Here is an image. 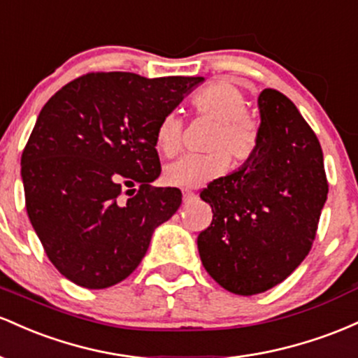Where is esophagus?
Returning a JSON list of instances; mask_svg holds the SVG:
<instances>
[{
	"instance_id": "34e87169",
	"label": "esophagus",
	"mask_w": 358,
	"mask_h": 358,
	"mask_svg": "<svg viewBox=\"0 0 358 358\" xmlns=\"http://www.w3.org/2000/svg\"><path fill=\"white\" fill-rule=\"evenodd\" d=\"M192 199H196V192L189 191V189H184L182 191V201H184V203H191Z\"/></svg>"
}]
</instances>
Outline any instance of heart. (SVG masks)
I'll return each mask as SVG.
<instances>
[{
    "mask_svg": "<svg viewBox=\"0 0 358 358\" xmlns=\"http://www.w3.org/2000/svg\"><path fill=\"white\" fill-rule=\"evenodd\" d=\"M192 110L215 120V128L208 138L206 154L184 155L164 169V180L169 186L192 189L218 178L233 166H242L255 155L259 147V127L245 111L247 98L230 79H218L206 84L191 98ZM182 118L171 111L159 120L154 130V145L164 157H172L182 145Z\"/></svg>",
    "mask_w": 358,
    "mask_h": 358,
    "instance_id": "b5f03b06",
    "label": "heart"
}]
</instances>
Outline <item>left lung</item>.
Listing matches in <instances>:
<instances>
[{
  "instance_id": "1",
  "label": "left lung",
  "mask_w": 358,
  "mask_h": 358,
  "mask_svg": "<svg viewBox=\"0 0 358 358\" xmlns=\"http://www.w3.org/2000/svg\"><path fill=\"white\" fill-rule=\"evenodd\" d=\"M259 110L254 157L199 194L213 210L198 236L201 262L240 296L266 292L306 259L328 194L321 145L294 103L264 90Z\"/></svg>"
}]
</instances>
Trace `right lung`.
Returning <instances> with one entry per match:
<instances>
[{"instance_id": "right-lung-1", "label": "right lung", "mask_w": 358, "mask_h": 358, "mask_svg": "<svg viewBox=\"0 0 358 358\" xmlns=\"http://www.w3.org/2000/svg\"><path fill=\"white\" fill-rule=\"evenodd\" d=\"M203 78L147 79L87 72L40 111L22 154L31 227L64 277L86 289L127 279L152 233L180 206L178 187H154L155 125Z\"/></svg>"}]
</instances>
